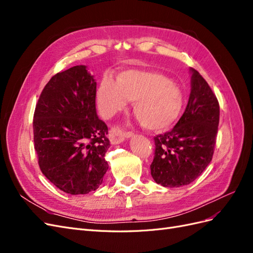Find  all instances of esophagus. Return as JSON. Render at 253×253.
I'll use <instances>...</instances> for the list:
<instances>
[{
  "label": "esophagus",
  "instance_id": "obj_1",
  "mask_svg": "<svg viewBox=\"0 0 253 253\" xmlns=\"http://www.w3.org/2000/svg\"><path fill=\"white\" fill-rule=\"evenodd\" d=\"M109 136H110V140H111L112 144H118V143H121L122 141H125L126 138H131L133 135L131 133L125 134V133H122L119 128L113 127L111 129Z\"/></svg>",
  "mask_w": 253,
  "mask_h": 253
}]
</instances>
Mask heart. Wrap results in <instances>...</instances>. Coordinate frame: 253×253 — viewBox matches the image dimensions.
<instances>
[{
	"instance_id": "obj_1",
	"label": "heart",
	"mask_w": 253,
	"mask_h": 253,
	"mask_svg": "<svg viewBox=\"0 0 253 253\" xmlns=\"http://www.w3.org/2000/svg\"><path fill=\"white\" fill-rule=\"evenodd\" d=\"M127 102L145 128L160 131L178 118L182 109L179 86L165 75L151 71H126L117 81L105 78L97 88L101 115L110 119L125 111Z\"/></svg>"
}]
</instances>
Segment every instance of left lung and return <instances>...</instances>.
Masks as SVG:
<instances>
[{
    "label": "left lung",
    "mask_w": 253,
    "mask_h": 253,
    "mask_svg": "<svg viewBox=\"0 0 253 253\" xmlns=\"http://www.w3.org/2000/svg\"><path fill=\"white\" fill-rule=\"evenodd\" d=\"M191 91L185 113L170 132L154 137L153 179L176 188L194 181L212 160L219 122V105L201 74L190 68Z\"/></svg>",
    "instance_id": "1"
}]
</instances>
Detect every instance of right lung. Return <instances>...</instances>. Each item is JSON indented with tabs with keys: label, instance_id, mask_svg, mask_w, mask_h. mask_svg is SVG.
<instances>
[{
	"label": "right lung",
	"instance_id": "obj_1",
	"mask_svg": "<svg viewBox=\"0 0 253 253\" xmlns=\"http://www.w3.org/2000/svg\"><path fill=\"white\" fill-rule=\"evenodd\" d=\"M96 87L86 65L74 66L53 76L36 106L34 141L40 169L67 194L95 191L109 169L108 126L96 112Z\"/></svg>",
	"mask_w": 253,
	"mask_h": 253
}]
</instances>
